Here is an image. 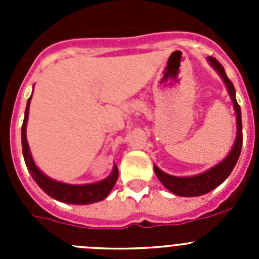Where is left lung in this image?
<instances>
[{"label": "left lung", "instance_id": "1", "mask_svg": "<svg viewBox=\"0 0 259 259\" xmlns=\"http://www.w3.org/2000/svg\"><path fill=\"white\" fill-rule=\"evenodd\" d=\"M209 65L218 72L219 76L226 84L231 100L233 102V109L236 113V139L233 143L232 149L224 158L223 161L217 163L215 166L210 167L209 170L203 171L198 175L193 176H174L163 172L158 166L154 164V172L159 182L166 187L170 192L180 197H197L202 194L209 193L210 191L215 189L227 179L230 174L232 172L233 167L237 163L242 148V123H241V109L236 101V91L233 87L232 81L227 77L223 66L212 57L207 58Z\"/></svg>", "mask_w": 259, "mask_h": 259}]
</instances>
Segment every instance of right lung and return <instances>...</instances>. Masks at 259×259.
<instances>
[{"label": "right lung", "instance_id": "1", "mask_svg": "<svg viewBox=\"0 0 259 259\" xmlns=\"http://www.w3.org/2000/svg\"><path fill=\"white\" fill-rule=\"evenodd\" d=\"M32 97V95H31ZM31 97L27 101L26 111H24V120L22 125V148H23V157L24 162L28 168L29 174L33 178L37 185L47 194L54 200L61 201L65 203H72V205H88V203H95L98 201H102L107 197V194L111 192L114 188L116 180H118V167L114 164L113 171L107 178L97 183L92 184H67V183H62L58 180H54L49 176L45 175L42 171L36 166L33 158H32L31 150H29L28 141H27L26 128L27 122H28V111L29 104H31Z\"/></svg>", "mask_w": 259, "mask_h": 259}]
</instances>
